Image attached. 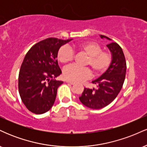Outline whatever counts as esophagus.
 <instances>
[{
  "mask_svg": "<svg viewBox=\"0 0 147 147\" xmlns=\"http://www.w3.org/2000/svg\"><path fill=\"white\" fill-rule=\"evenodd\" d=\"M65 82H66L67 83L71 84V85H74V84H75V82H72V81H70V80H66V81H65Z\"/></svg>",
  "mask_w": 147,
  "mask_h": 147,
  "instance_id": "34e87169",
  "label": "esophagus"
}]
</instances>
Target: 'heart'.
Listing matches in <instances>:
<instances>
[{"mask_svg":"<svg viewBox=\"0 0 147 147\" xmlns=\"http://www.w3.org/2000/svg\"><path fill=\"white\" fill-rule=\"evenodd\" d=\"M75 51L87 55L84 65H87L95 75H100L109 68L112 62V55L110 52L104 51L97 43L86 41L75 45L72 48ZM74 52L68 46L61 47L57 52V59L63 64L68 63L73 59ZM90 70L87 67L69 65L64 68L63 76L72 82H81L88 79L91 75Z\"/></svg>","mask_w":147,"mask_h":147,"instance_id":"heart-1","label":"heart"}]
</instances>
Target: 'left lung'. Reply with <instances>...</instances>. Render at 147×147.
<instances>
[{
  "label": "left lung",
  "mask_w": 147,
  "mask_h": 147,
  "mask_svg": "<svg viewBox=\"0 0 147 147\" xmlns=\"http://www.w3.org/2000/svg\"><path fill=\"white\" fill-rule=\"evenodd\" d=\"M102 38L109 37L100 35ZM112 54V62L107 70L98 79L92 81L97 88H84L79 97L81 102L92 109H100L108 106L116 98L122 89L126 71V63L122 49L117 43L107 45Z\"/></svg>",
  "instance_id": "left-lung-1"
}]
</instances>
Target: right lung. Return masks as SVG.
<instances>
[{"label": "right lung", "instance_id": "1", "mask_svg": "<svg viewBox=\"0 0 147 147\" xmlns=\"http://www.w3.org/2000/svg\"><path fill=\"white\" fill-rule=\"evenodd\" d=\"M71 40L48 38L27 52L18 75V91L22 102L33 113H45L53 106L57 89L63 84L55 79L61 73L57 52Z\"/></svg>", "mask_w": 147, "mask_h": 147}]
</instances>
